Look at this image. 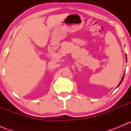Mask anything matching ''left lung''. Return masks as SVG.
Segmentation results:
<instances>
[{
  "label": "left lung",
  "mask_w": 131,
  "mask_h": 131,
  "mask_svg": "<svg viewBox=\"0 0 131 131\" xmlns=\"http://www.w3.org/2000/svg\"><path fill=\"white\" fill-rule=\"evenodd\" d=\"M124 76H123V77H122V80H121V82H120V84H118V86H119V85H120V84H121V82H122V80H123V79H124Z\"/></svg>",
  "instance_id": "obj_1"
}]
</instances>
